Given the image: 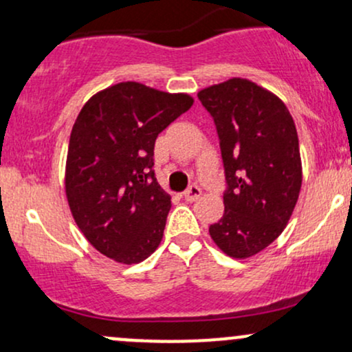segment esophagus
Masks as SVG:
<instances>
[{"label":"esophagus","instance_id":"34e87169","mask_svg":"<svg viewBox=\"0 0 352 352\" xmlns=\"http://www.w3.org/2000/svg\"><path fill=\"white\" fill-rule=\"evenodd\" d=\"M201 195V188L197 187V185H190V187L184 192V199L187 201L197 200Z\"/></svg>","mask_w":352,"mask_h":352}]
</instances>
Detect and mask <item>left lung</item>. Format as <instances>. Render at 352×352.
<instances>
[{
	"label": "left lung",
	"instance_id": "obj_1",
	"mask_svg": "<svg viewBox=\"0 0 352 352\" xmlns=\"http://www.w3.org/2000/svg\"><path fill=\"white\" fill-rule=\"evenodd\" d=\"M220 140L223 217L208 232L228 256L248 258L273 243L301 190L296 127L285 104L252 80L233 78L199 92Z\"/></svg>",
	"mask_w": 352,
	"mask_h": 352
}]
</instances>
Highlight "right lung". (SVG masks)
I'll return each instance as SVG.
<instances>
[{"label": "right lung", "instance_id": "1", "mask_svg": "<svg viewBox=\"0 0 352 352\" xmlns=\"http://www.w3.org/2000/svg\"><path fill=\"white\" fill-rule=\"evenodd\" d=\"M187 94L119 82L92 96L72 125L66 195L76 223L98 252L140 263L164 236L170 195L153 172L155 139L192 107Z\"/></svg>", "mask_w": 352, "mask_h": 352}]
</instances>
